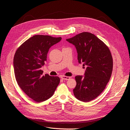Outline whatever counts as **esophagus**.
I'll list each match as a JSON object with an SVG mask.
<instances>
[{"instance_id":"34e87169","label":"esophagus","mask_w":130,"mask_h":130,"mask_svg":"<svg viewBox=\"0 0 130 130\" xmlns=\"http://www.w3.org/2000/svg\"><path fill=\"white\" fill-rule=\"evenodd\" d=\"M61 78L63 79H65V80H69L71 78V77L66 76H61Z\"/></svg>"}]
</instances>
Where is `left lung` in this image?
<instances>
[{"label": "left lung", "instance_id": "8db88e82", "mask_svg": "<svg viewBox=\"0 0 130 130\" xmlns=\"http://www.w3.org/2000/svg\"><path fill=\"white\" fill-rule=\"evenodd\" d=\"M66 40L75 46L78 63L86 69L85 76H75L74 96L79 101L90 102L103 92L110 80L113 58L108 46L94 34L83 32Z\"/></svg>", "mask_w": 130, "mask_h": 130}]
</instances>
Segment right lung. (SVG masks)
Listing matches in <instances>:
<instances>
[{
	"mask_svg": "<svg viewBox=\"0 0 130 130\" xmlns=\"http://www.w3.org/2000/svg\"><path fill=\"white\" fill-rule=\"evenodd\" d=\"M61 39L48 35L33 36L15 54L13 68L17 84L27 96L38 103L51 98L60 82L58 76H43L40 68L47 60L50 48Z\"/></svg>",
	"mask_w": 130,
	"mask_h": 130,
	"instance_id": "1",
	"label": "right lung"
}]
</instances>
